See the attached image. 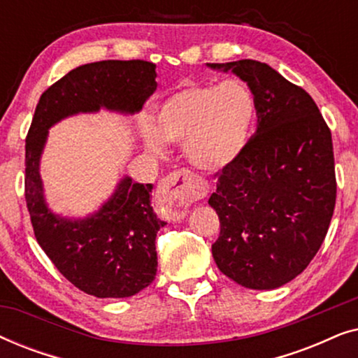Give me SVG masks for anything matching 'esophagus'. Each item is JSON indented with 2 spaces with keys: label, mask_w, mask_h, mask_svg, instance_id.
Wrapping results in <instances>:
<instances>
[{
  "label": "esophagus",
  "mask_w": 358,
  "mask_h": 358,
  "mask_svg": "<svg viewBox=\"0 0 358 358\" xmlns=\"http://www.w3.org/2000/svg\"><path fill=\"white\" fill-rule=\"evenodd\" d=\"M207 194V185L190 171H176L163 179L158 190V200L166 218L179 222L189 212L190 203Z\"/></svg>",
  "instance_id": "34e87169"
}]
</instances>
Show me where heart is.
<instances>
[{"instance_id": "1", "label": "heart", "mask_w": 358, "mask_h": 358, "mask_svg": "<svg viewBox=\"0 0 358 358\" xmlns=\"http://www.w3.org/2000/svg\"><path fill=\"white\" fill-rule=\"evenodd\" d=\"M155 127H143L146 148L163 155L166 141L185 148L187 158L202 171L233 164L251 138L256 101L236 80L185 83L161 102Z\"/></svg>"}]
</instances>
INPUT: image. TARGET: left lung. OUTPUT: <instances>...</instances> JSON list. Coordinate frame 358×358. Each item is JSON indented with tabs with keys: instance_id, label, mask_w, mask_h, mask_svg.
<instances>
[{
	"instance_id": "8db88e82",
	"label": "left lung",
	"mask_w": 358,
	"mask_h": 358,
	"mask_svg": "<svg viewBox=\"0 0 358 358\" xmlns=\"http://www.w3.org/2000/svg\"><path fill=\"white\" fill-rule=\"evenodd\" d=\"M251 90L257 130L233 164L217 173L208 199L220 218L212 244L224 275L273 290L305 271L320 251L336 205L331 130L305 90L266 63H207Z\"/></svg>"
}]
</instances>
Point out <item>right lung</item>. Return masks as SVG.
Returning <instances> with one entry per match:
<instances>
[{
  "instance_id": "1",
  "label": "right lung",
  "mask_w": 358,
  "mask_h": 358,
  "mask_svg": "<svg viewBox=\"0 0 358 358\" xmlns=\"http://www.w3.org/2000/svg\"><path fill=\"white\" fill-rule=\"evenodd\" d=\"M156 65L106 60L78 66L41 96L26 138V202L37 243L81 292L127 298L155 280L156 233L164 222L151 207V184L125 176L94 213L68 218L45 202L41 158L48 129L66 117L101 109L134 115L156 90Z\"/></svg>"
}]
</instances>
